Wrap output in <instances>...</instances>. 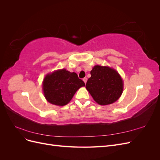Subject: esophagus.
Wrapping results in <instances>:
<instances>
[{
    "label": "esophagus",
    "instance_id": "esophagus-1",
    "mask_svg": "<svg viewBox=\"0 0 160 160\" xmlns=\"http://www.w3.org/2000/svg\"><path fill=\"white\" fill-rule=\"evenodd\" d=\"M83 81H84L85 83H87V81H88V79H87L86 77H84V78L83 79Z\"/></svg>",
    "mask_w": 160,
    "mask_h": 160
}]
</instances>
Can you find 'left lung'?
<instances>
[{"label":"left lung","mask_w":160,"mask_h":160,"mask_svg":"<svg viewBox=\"0 0 160 160\" xmlns=\"http://www.w3.org/2000/svg\"><path fill=\"white\" fill-rule=\"evenodd\" d=\"M85 88L92 98L101 105L115 102L122 95L123 82L118 72L107 66L95 65Z\"/></svg>","instance_id":"8db88e82"}]
</instances>
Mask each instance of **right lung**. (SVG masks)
I'll use <instances>...</instances> for the list:
<instances>
[{"instance_id":"1","label":"right lung","mask_w":160,"mask_h":160,"mask_svg":"<svg viewBox=\"0 0 160 160\" xmlns=\"http://www.w3.org/2000/svg\"><path fill=\"white\" fill-rule=\"evenodd\" d=\"M85 85L75 72L65 69L57 70L47 74L42 83L45 98L51 104L63 106L67 105L81 87Z\"/></svg>"}]
</instances>
